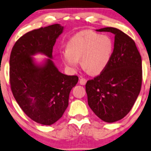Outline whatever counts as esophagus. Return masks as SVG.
<instances>
[{"mask_svg": "<svg viewBox=\"0 0 151 151\" xmlns=\"http://www.w3.org/2000/svg\"><path fill=\"white\" fill-rule=\"evenodd\" d=\"M79 83H80V84H81V85H84L86 84L87 80L85 79V78H80Z\"/></svg>", "mask_w": 151, "mask_h": 151, "instance_id": "34e87169", "label": "esophagus"}]
</instances>
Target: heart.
Masks as SVG:
<instances>
[{
    "label": "heart",
    "mask_w": 151,
    "mask_h": 151,
    "mask_svg": "<svg viewBox=\"0 0 151 151\" xmlns=\"http://www.w3.org/2000/svg\"><path fill=\"white\" fill-rule=\"evenodd\" d=\"M113 44L105 35L91 31L76 33L67 42V48L61 50V60L68 69L75 72L79 66L92 75L101 73L106 68L112 56Z\"/></svg>",
    "instance_id": "b5f03b06"
}]
</instances>
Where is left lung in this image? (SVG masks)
Segmentation results:
<instances>
[{
	"label": "left lung",
	"mask_w": 151,
	"mask_h": 151,
	"mask_svg": "<svg viewBox=\"0 0 151 151\" xmlns=\"http://www.w3.org/2000/svg\"><path fill=\"white\" fill-rule=\"evenodd\" d=\"M115 35L114 49L106 68L85 85L88 105L104 122L122 119L133 107L142 84V62L135 42L113 27L96 30Z\"/></svg>",
	"instance_id": "8db88e82"
}]
</instances>
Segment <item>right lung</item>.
Here are the masks:
<instances>
[{
  "instance_id": "add662e5",
  "label": "right lung",
  "mask_w": 151,
  "mask_h": 151,
  "mask_svg": "<svg viewBox=\"0 0 151 151\" xmlns=\"http://www.w3.org/2000/svg\"><path fill=\"white\" fill-rule=\"evenodd\" d=\"M63 29L57 24L29 31L17 40L10 54L13 96L29 118L44 125H51L62 117L78 77L61 73L51 59L38 66L31 56L42 53L52 58L53 46Z\"/></svg>"
}]
</instances>
